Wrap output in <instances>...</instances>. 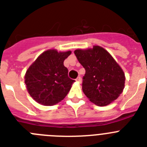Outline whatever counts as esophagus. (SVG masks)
I'll return each instance as SVG.
<instances>
[{
    "instance_id": "1",
    "label": "esophagus",
    "mask_w": 147,
    "mask_h": 147,
    "mask_svg": "<svg viewBox=\"0 0 147 147\" xmlns=\"http://www.w3.org/2000/svg\"><path fill=\"white\" fill-rule=\"evenodd\" d=\"M76 81L77 82H79V83H80L81 82V81H82V80H81V77H80V76H79V77H77L76 79Z\"/></svg>"
}]
</instances>
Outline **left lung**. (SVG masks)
I'll list each match as a JSON object with an SVG mask.
<instances>
[{
	"label": "left lung",
	"mask_w": 147,
	"mask_h": 147,
	"mask_svg": "<svg viewBox=\"0 0 147 147\" xmlns=\"http://www.w3.org/2000/svg\"><path fill=\"white\" fill-rule=\"evenodd\" d=\"M74 54L85 67L82 90L97 106H106L117 99L123 92L125 75L117 62L104 48L76 49Z\"/></svg>",
	"instance_id": "left-lung-1"
}]
</instances>
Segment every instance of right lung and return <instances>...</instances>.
<instances>
[{"instance_id":"1","label":"right lung","mask_w":147,"mask_h":147,"mask_svg":"<svg viewBox=\"0 0 147 147\" xmlns=\"http://www.w3.org/2000/svg\"><path fill=\"white\" fill-rule=\"evenodd\" d=\"M71 51L49 49L40 54L25 74L27 91L40 105L51 106L61 102L70 91L74 80L67 76L64 60Z\"/></svg>"}]
</instances>
